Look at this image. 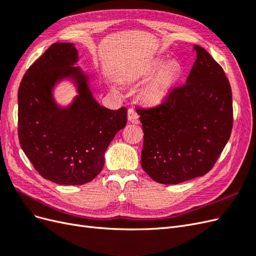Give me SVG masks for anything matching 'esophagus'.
<instances>
[{
    "label": "esophagus",
    "instance_id": "1",
    "mask_svg": "<svg viewBox=\"0 0 256 256\" xmlns=\"http://www.w3.org/2000/svg\"><path fill=\"white\" fill-rule=\"evenodd\" d=\"M128 120L134 124L138 122V114L136 111V109H134V108H130V109L128 110Z\"/></svg>",
    "mask_w": 256,
    "mask_h": 256
}]
</instances>
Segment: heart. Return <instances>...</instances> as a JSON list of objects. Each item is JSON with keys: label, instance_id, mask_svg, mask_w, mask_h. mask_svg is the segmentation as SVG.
Instances as JSON below:
<instances>
[{"label": "heart", "instance_id": "1", "mask_svg": "<svg viewBox=\"0 0 256 256\" xmlns=\"http://www.w3.org/2000/svg\"><path fill=\"white\" fill-rule=\"evenodd\" d=\"M182 67L177 60L156 58L146 68L145 76H153L142 88L141 97L143 102L150 106H157L164 102L171 92L174 85L180 79Z\"/></svg>", "mask_w": 256, "mask_h": 256}]
</instances>
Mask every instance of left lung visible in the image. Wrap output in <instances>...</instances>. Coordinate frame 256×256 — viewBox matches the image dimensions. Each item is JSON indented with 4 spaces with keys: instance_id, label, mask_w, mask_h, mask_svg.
Here are the masks:
<instances>
[{
    "instance_id": "8db88e82",
    "label": "left lung",
    "mask_w": 256,
    "mask_h": 256,
    "mask_svg": "<svg viewBox=\"0 0 256 256\" xmlns=\"http://www.w3.org/2000/svg\"><path fill=\"white\" fill-rule=\"evenodd\" d=\"M182 86L160 106L138 108L144 132L141 164L154 182L180 184L214 166L233 127L232 88L223 68L204 48Z\"/></svg>"
}]
</instances>
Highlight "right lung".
I'll return each mask as SVG.
<instances>
[{
  "instance_id": "1",
  "label": "right lung",
  "mask_w": 256,
  "mask_h": 256,
  "mask_svg": "<svg viewBox=\"0 0 256 256\" xmlns=\"http://www.w3.org/2000/svg\"><path fill=\"white\" fill-rule=\"evenodd\" d=\"M70 42L51 44L22 78L18 90V136L21 148L44 178L58 184H86L102 171L104 152L127 124V109L109 110L92 97L88 76L79 67ZM72 80L78 95L58 106L55 84Z\"/></svg>"
}]
</instances>
